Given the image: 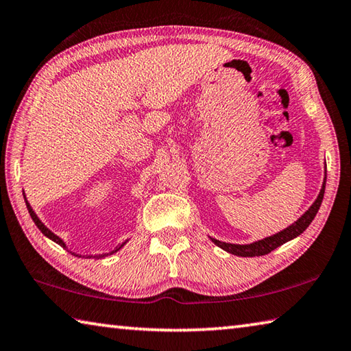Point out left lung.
<instances>
[{"label": "left lung", "instance_id": "left-lung-1", "mask_svg": "<svg viewBox=\"0 0 351 351\" xmlns=\"http://www.w3.org/2000/svg\"><path fill=\"white\" fill-rule=\"evenodd\" d=\"M325 182H327V172L324 174L322 188H321V191H319L316 200L313 202V205L296 220V222H293L290 226H287L285 230L276 232V234H273V236L261 239V241H256L253 243H247V245L228 243V242L217 241V239H213V237H210V239L217 245V247L225 250L226 253L234 254V256L256 257V256H265L268 253H271L273 250L280 247V245L287 243L288 241H293V239H296L298 236L302 234L306 228H308V225L313 222V219L316 217L319 208H321L324 193H325Z\"/></svg>", "mask_w": 351, "mask_h": 351}]
</instances>
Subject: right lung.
I'll list each match as a JSON object with an SVG mask.
<instances>
[{
	"mask_svg": "<svg viewBox=\"0 0 351 351\" xmlns=\"http://www.w3.org/2000/svg\"><path fill=\"white\" fill-rule=\"evenodd\" d=\"M24 200H26V206H27V210H29V214H30V217H32V220H34V222H35V225L36 226H38V230L43 232V234H45L47 239H51V241H53L55 243H58L60 245V247H63V248H66V242L63 241V239H61V237H58L57 234H55V232H52L51 230H49L47 228V226L45 225V223H43L41 222V220H40V217L38 216H36V214H35V211L32 210V206H30V204H29V202H27V199H26V195H24ZM129 241V239H126V241L125 242H123V243H120L119 245V247H117L115 250H112V251H110V253H104V254H97V256H88L89 257V259H92V257H94V259H103V257H106V256H109V254H114V253H117V251H119V250H121L123 247H125V245H126V242Z\"/></svg>",
	"mask_w": 351,
	"mask_h": 351,
	"instance_id": "obj_1",
	"label": "right lung"
}]
</instances>
